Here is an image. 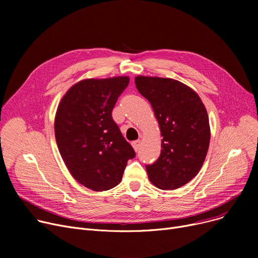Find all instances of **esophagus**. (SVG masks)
<instances>
[{"instance_id":"34e87169","label":"esophagus","mask_w":258,"mask_h":258,"mask_svg":"<svg viewBox=\"0 0 258 258\" xmlns=\"http://www.w3.org/2000/svg\"><path fill=\"white\" fill-rule=\"evenodd\" d=\"M132 145H133V147H134V150L136 151V152H138V151H139V147H140V140L134 141V142L132 143Z\"/></svg>"}]
</instances>
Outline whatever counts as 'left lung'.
Listing matches in <instances>:
<instances>
[{
    "mask_svg": "<svg viewBox=\"0 0 258 258\" xmlns=\"http://www.w3.org/2000/svg\"><path fill=\"white\" fill-rule=\"evenodd\" d=\"M135 84L151 102L163 137L160 157L145 166L148 178L164 190L180 188L198 174L208 152L206 108L199 95L178 80L137 76Z\"/></svg>",
    "mask_w": 258,
    "mask_h": 258,
    "instance_id": "obj_1",
    "label": "left lung"
}]
</instances>
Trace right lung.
Instances as JSON below:
<instances>
[{
    "instance_id": "right-lung-1",
    "label": "right lung",
    "mask_w": 258,
    "mask_h": 258,
    "mask_svg": "<svg viewBox=\"0 0 258 258\" xmlns=\"http://www.w3.org/2000/svg\"><path fill=\"white\" fill-rule=\"evenodd\" d=\"M128 83L127 76L81 80L57 107L54 132L60 156L72 177L94 191L117 186L136 156L112 117Z\"/></svg>"
}]
</instances>
